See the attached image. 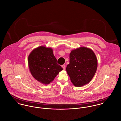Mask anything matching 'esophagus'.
Masks as SVG:
<instances>
[{"mask_svg":"<svg viewBox=\"0 0 121 121\" xmlns=\"http://www.w3.org/2000/svg\"><path fill=\"white\" fill-rule=\"evenodd\" d=\"M62 68H63V69H64V70H65V69H66V65H63L62 66Z\"/></svg>","mask_w":121,"mask_h":121,"instance_id":"1","label":"esophagus"}]
</instances>
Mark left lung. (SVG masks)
Here are the masks:
<instances>
[{"label": "left lung", "instance_id": "left-lung-1", "mask_svg": "<svg viewBox=\"0 0 121 121\" xmlns=\"http://www.w3.org/2000/svg\"><path fill=\"white\" fill-rule=\"evenodd\" d=\"M69 59L66 71L73 85L80 87L88 83L97 68V60L94 52L90 48L80 47L72 50Z\"/></svg>", "mask_w": 121, "mask_h": 121}]
</instances>
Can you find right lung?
Masks as SVG:
<instances>
[{
  "mask_svg": "<svg viewBox=\"0 0 121 121\" xmlns=\"http://www.w3.org/2000/svg\"><path fill=\"white\" fill-rule=\"evenodd\" d=\"M30 71L35 79L43 84H48L63 70L57 63L51 48L40 46L34 49L28 56Z\"/></svg>",
  "mask_w": 121,
  "mask_h": 121,
  "instance_id": "1",
  "label": "right lung"
}]
</instances>
